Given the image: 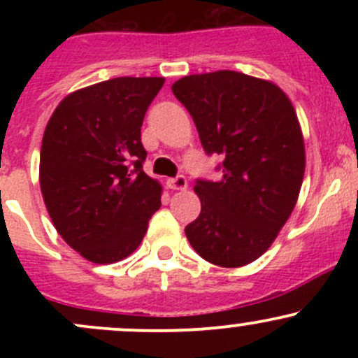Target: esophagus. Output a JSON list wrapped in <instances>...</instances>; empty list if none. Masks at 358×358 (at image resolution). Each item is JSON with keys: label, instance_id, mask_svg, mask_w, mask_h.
Masks as SVG:
<instances>
[{"label": "esophagus", "instance_id": "34e87169", "mask_svg": "<svg viewBox=\"0 0 358 358\" xmlns=\"http://www.w3.org/2000/svg\"><path fill=\"white\" fill-rule=\"evenodd\" d=\"M166 183H168V187L171 190H185L187 187H189V183H187V178H185V176H182V175L176 176V178H169Z\"/></svg>", "mask_w": 358, "mask_h": 358}]
</instances>
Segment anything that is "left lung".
Instances as JSON below:
<instances>
[{
  "label": "left lung",
  "instance_id": "8db88e82",
  "mask_svg": "<svg viewBox=\"0 0 358 358\" xmlns=\"http://www.w3.org/2000/svg\"><path fill=\"white\" fill-rule=\"evenodd\" d=\"M171 90L206 154L223 157L222 178L194 187L201 215L187 239L213 265H249L277 239L301 189L305 140L294 107L275 83L236 71L185 76Z\"/></svg>",
  "mask_w": 358,
  "mask_h": 358
}]
</instances>
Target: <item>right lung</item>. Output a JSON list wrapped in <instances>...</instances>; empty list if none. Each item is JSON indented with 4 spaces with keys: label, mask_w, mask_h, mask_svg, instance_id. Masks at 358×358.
Listing matches in <instances>:
<instances>
[{
    "label": "right lung",
    "mask_w": 358,
    "mask_h": 358,
    "mask_svg": "<svg viewBox=\"0 0 358 358\" xmlns=\"http://www.w3.org/2000/svg\"><path fill=\"white\" fill-rule=\"evenodd\" d=\"M164 78H114L69 93L43 133L39 185L57 232L92 263L128 258L161 208L142 169V122Z\"/></svg>",
    "instance_id": "add662e5"
}]
</instances>
